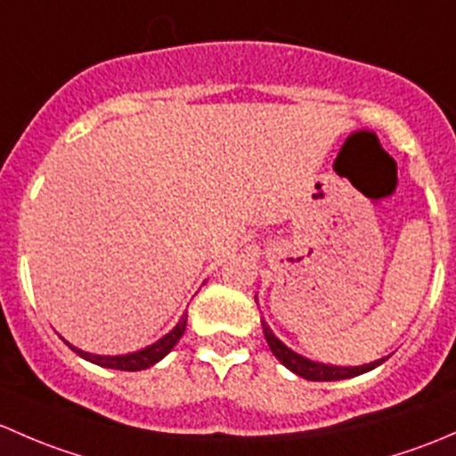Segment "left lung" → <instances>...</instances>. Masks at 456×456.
<instances>
[{"label":"left lung","instance_id":"left-lung-1","mask_svg":"<svg viewBox=\"0 0 456 456\" xmlns=\"http://www.w3.org/2000/svg\"><path fill=\"white\" fill-rule=\"evenodd\" d=\"M255 300H256V297H255ZM261 325H263V333H265L267 346H270L272 354L276 355V360H279L283 367H288L289 370H292V373H297L305 379H312V382H336V379L355 378V375L369 373V370H373L375 367H379V364L387 362L388 360V355H387V358H379V360H375V362L362 364V367H336V364L316 362V360L305 358V355H300L294 349H289L283 340H279V338L274 336V331L270 330V325H267L265 321H261Z\"/></svg>","mask_w":456,"mask_h":456}]
</instances>
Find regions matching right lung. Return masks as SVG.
Instances as JSON below:
<instances>
[{
    "label": "right lung",
    "mask_w": 456,
    "mask_h": 456,
    "mask_svg": "<svg viewBox=\"0 0 456 456\" xmlns=\"http://www.w3.org/2000/svg\"><path fill=\"white\" fill-rule=\"evenodd\" d=\"M186 318H189V314H182V318L177 321V325L173 327L171 331L167 333V336H162L159 340L153 342V345L144 346V349L140 351H134V354H125V355H96V354H87V351L78 349V346L69 345V349L74 351V354L81 355L83 360H87V362H94L98 364V367H105V369H116V370H142V369H149L153 367V364H158L159 360L164 358V355L168 354V351L173 349V346L177 345V340H180L182 336H184V330H186Z\"/></svg>",
    "instance_id": "1"
}]
</instances>
